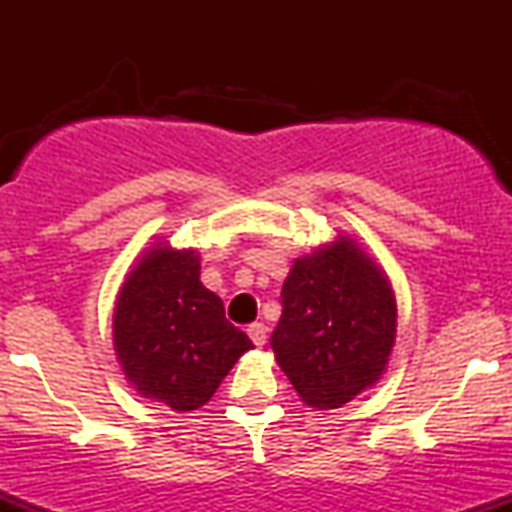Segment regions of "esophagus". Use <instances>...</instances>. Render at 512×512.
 Wrapping results in <instances>:
<instances>
[{"label": "esophagus", "instance_id": "34e87169", "mask_svg": "<svg viewBox=\"0 0 512 512\" xmlns=\"http://www.w3.org/2000/svg\"><path fill=\"white\" fill-rule=\"evenodd\" d=\"M248 334L257 346H264V342H267V327H264V322H252L248 327Z\"/></svg>", "mask_w": 512, "mask_h": 512}]
</instances>
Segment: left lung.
<instances>
[{
    "label": "left lung",
    "instance_id": "8db88e82",
    "mask_svg": "<svg viewBox=\"0 0 512 512\" xmlns=\"http://www.w3.org/2000/svg\"><path fill=\"white\" fill-rule=\"evenodd\" d=\"M395 327L390 281L354 240L339 238L293 262L269 344L305 404L339 409L378 383Z\"/></svg>",
    "mask_w": 512,
    "mask_h": 512
}]
</instances>
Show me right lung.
<instances>
[{"instance_id": "1", "label": "right lung", "mask_w": 512, "mask_h": 512, "mask_svg": "<svg viewBox=\"0 0 512 512\" xmlns=\"http://www.w3.org/2000/svg\"><path fill=\"white\" fill-rule=\"evenodd\" d=\"M115 351L129 383L175 411L207 404L250 337L226 320L221 298L199 281L195 250L156 245L117 296Z\"/></svg>"}]
</instances>
